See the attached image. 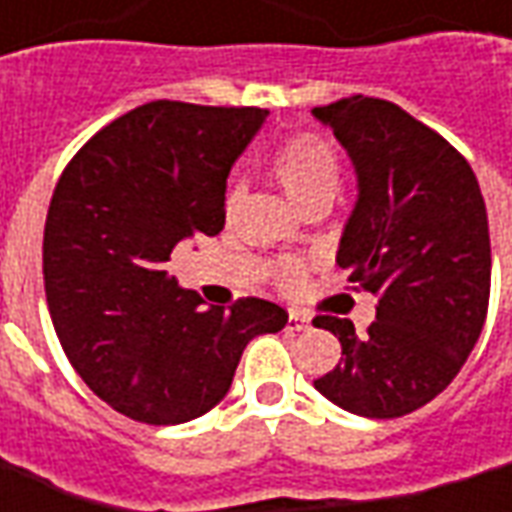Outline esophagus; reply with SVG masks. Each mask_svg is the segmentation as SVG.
Wrapping results in <instances>:
<instances>
[{
    "instance_id": "obj_1",
    "label": "esophagus",
    "mask_w": 512,
    "mask_h": 512,
    "mask_svg": "<svg viewBox=\"0 0 512 512\" xmlns=\"http://www.w3.org/2000/svg\"><path fill=\"white\" fill-rule=\"evenodd\" d=\"M309 329V317H303L301 312H290L287 317V331H306Z\"/></svg>"
}]
</instances>
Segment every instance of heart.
I'll list each match as a JSON object with an SVG mask.
<instances>
[{
	"label": "heart",
	"instance_id": "obj_1",
	"mask_svg": "<svg viewBox=\"0 0 512 512\" xmlns=\"http://www.w3.org/2000/svg\"><path fill=\"white\" fill-rule=\"evenodd\" d=\"M270 169L281 183V189L290 195L292 203L306 206L312 197L331 195L340 186V158L334 153L326 139L312 136V133H301L292 136L284 144H278L276 153L270 158ZM228 203H234V195L228 197ZM301 264L287 262L278 270V281L284 287H295L301 284Z\"/></svg>",
	"mask_w": 512,
	"mask_h": 512
}]
</instances>
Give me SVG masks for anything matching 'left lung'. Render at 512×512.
<instances>
[{
	"label": "left lung",
	"mask_w": 512,
	"mask_h": 512,
	"mask_svg": "<svg viewBox=\"0 0 512 512\" xmlns=\"http://www.w3.org/2000/svg\"><path fill=\"white\" fill-rule=\"evenodd\" d=\"M312 116L334 130L357 172L337 264L379 298L365 337L345 317H315L343 345L315 390L362 418H401L449 387L482 334L485 200L463 155L393 102L357 94Z\"/></svg>",
	"instance_id": "8db88e82"
}]
</instances>
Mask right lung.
<instances>
[{"mask_svg": "<svg viewBox=\"0 0 512 512\" xmlns=\"http://www.w3.org/2000/svg\"><path fill=\"white\" fill-rule=\"evenodd\" d=\"M264 108L155 100L88 139L44 228L49 315L80 379L133 421L186 424L231 390L245 345L287 326L262 298L206 306L167 276L172 248L225 225V181Z\"/></svg>", "mask_w": 512, "mask_h": 512, "instance_id": "right-lung-1", "label": "right lung"}]
</instances>
